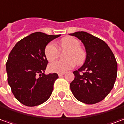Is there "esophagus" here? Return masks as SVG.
<instances>
[{
    "label": "esophagus",
    "mask_w": 124,
    "mask_h": 124,
    "mask_svg": "<svg viewBox=\"0 0 124 124\" xmlns=\"http://www.w3.org/2000/svg\"><path fill=\"white\" fill-rule=\"evenodd\" d=\"M64 75V73H59L58 74V76L60 77H62Z\"/></svg>",
    "instance_id": "1"
}]
</instances>
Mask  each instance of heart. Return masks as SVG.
I'll return each mask as SVG.
<instances>
[{
	"label": "heart",
	"mask_w": 124,
	"mask_h": 124,
	"mask_svg": "<svg viewBox=\"0 0 124 124\" xmlns=\"http://www.w3.org/2000/svg\"><path fill=\"white\" fill-rule=\"evenodd\" d=\"M60 47L62 50H69L66 54L67 60H58L51 62L49 66L51 72L65 73L73 69L77 64H81L86 58V53L81 48V43L77 39L71 37L63 38L60 42ZM60 51L58 46L53 42L47 45L45 49V55L48 61H54L58 58Z\"/></svg>",
	"instance_id": "b5f03b06"
}]
</instances>
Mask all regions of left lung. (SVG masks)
<instances>
[{"mask_svg": "<svg viewBox=\"0 0 124 124\" xmlns=\"http://www.w3.org/2000/svg\"><path fill=\"white\" fill-rule=\"evenodd\" d=\"M69 34L81 41L86 51L84 64L73 72L75 79L70 84V90L80 102L96 104L113 87L117 73V61L108 45L99 38L82 31Z\"/></svg>", "mask_w": 124, "mask_h": 124, "instance_id": "1", "label": "left lung"}]
</instances>
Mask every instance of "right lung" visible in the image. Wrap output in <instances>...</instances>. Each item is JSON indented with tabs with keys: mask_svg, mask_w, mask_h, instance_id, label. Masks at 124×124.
<instances>
[{
	"mask_svg": "<svg viewBox=\"0 0 124 124\" xmlns=\"http://www.w3.org/2000/svg\"><path fill=\"white\" fill-rule=\"evenodd\" d=\"M60 36L34 32L17 42L10 52L6 63L7 81L14 96L22 104L37 106L50 97L58 75L44 74L48 64L45 49Z\"/></svg>",
	"mask_w": 124,
	"mask_h": 124,
	"instance_id": "add662e5",
	"label": "right lung"
}]
</instances>
